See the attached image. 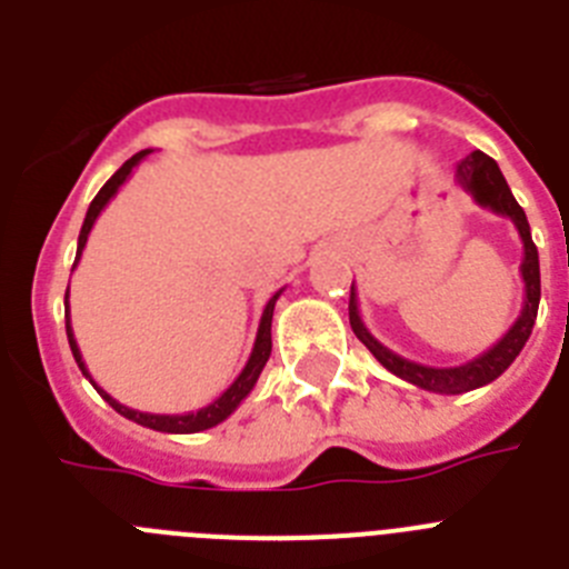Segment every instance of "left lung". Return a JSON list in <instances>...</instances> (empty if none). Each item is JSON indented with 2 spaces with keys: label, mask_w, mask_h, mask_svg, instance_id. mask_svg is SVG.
<instances>
[{
  "label": "left lung",
  "mask_w": 569,
  "mask_h": 569,
  "mask_svg": "<svg viewBox=\"0 0 569 569\" xmlns=\"http://www.w3.org/2000/svg\"><path fill=\"white\" fill-rule=\"evenodd\" d=\"M456 179H459L461 188L472 196V202L479 204V208L492 210V213L507 216L521 236V244H525V259H521L525 305H521L519 319L512 321V328L507 330V333L501 336L490 350H485L481 356L470 359L467 365H459V367L419 365V361H410L405 359V356L393 353L390 347L381 345V341L367 330V325L361 321V313H359L356 284L350 288V328H353L356 339H359L361 345H365L376 359H379V365L387 367L393 376L421 387V390H430V393H441V396L467 393V390H476V387H485L490 385V381L499 379L507 367L516 361V356L521 353V347L527 345V339H530L532 325H536V313H539V299H541L539 250H536V244H532L530 224H527L525 210H521V204L516 202V196H512L510 188H507L499 164L492 162L487 153H481V150H472L470 156L461 159L459 168H456Z\"/></svg>",
  "instance_id": "8db88e82"
}]
</instances>
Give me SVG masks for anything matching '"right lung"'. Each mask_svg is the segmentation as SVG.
Returning <instances> with one entry per match:
<instances>
[{"instance_id":"1","label":"right lung","mask_w":569,"mask_h":569,"mask_svg":"<svg viewBox=\"0 0 569 569\" xmlns=\"http://www.w3.org/2000/svg\"><path fill=\"white\" fill-rule=\"evenodd\" d=\"M150 150H139L136 156H130L128 162L122 164V168L116 170L113 176H110L108 182H104V188L99 190L97 199L90 202L88 208V216H84L82 222V230H79V244H77V261H73V268L79 264V259H82V250L84 244H88V236H90V228L97 224L99 213H102L104 208H108V202L113 199L116 193H119V188H122L124 182L130 179V173H133V168L139 162H142L144 156H148ZM68 293H70V284H68ZM68 293H64V308H68V313H64V330H68V341H70V353H73V359H77L79 370H82L84 379H90V385L97 387V393L102 396L104 401H108L110 407H113L116 413H122L124 419L136 421V425L142 427H150V430H159V433H202V430H210V427L222 425L224 419H228L230 413H233L236 407L241 405V401L248 399V393L256 387V381H259L261 370H264V365H268L270 359V350H273V341H270V325H273V308H276V299L281 296L273 293L270 296V301L264 305V310H261V321H259V330H256V341H253V350H250V359L248 365H244V370H241L239 376H236L233 385L224 390L222 396L216 401H210L208 407H202V410H190V413H176V416H159V413H142V410H133V407H124L119 405V401L113 399V396L108 393V390H102V387L93 381V376L88 373V367H84V359L82 353H79V345L77 339H73V328H70V305H68Z\"/></svg>"}]
</instances>
